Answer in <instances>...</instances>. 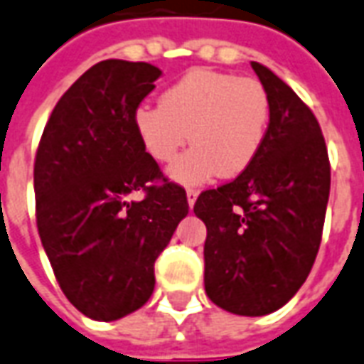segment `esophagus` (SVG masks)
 Wrapping results in <instances>:
<instances>
[{
    "label": "esophagus",
    "instance_id": "1",
    "mask_svg": "<svg viewBox=\"0 0 364 364\" xmlns=\"http://www.w3.org/2000/svg\"><path fill=\"white\" fill-rule=\"evenodd\" d=\"M196 196H198V191H196V189H187V203H189L191 208L195 206Z\"/></svg>",
    "mask_w": 364,
    "mask_h": 364
}]
</instances>
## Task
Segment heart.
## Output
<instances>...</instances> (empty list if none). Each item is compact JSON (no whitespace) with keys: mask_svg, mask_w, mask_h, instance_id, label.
<instances>
[{"mask_svg":"<svg viewBox=\"0 0 364 364\" xmlns=\"http://www.w3.org/2000/svg\"><path fill=\"white\" fill-rule=\"evenodd\" d=\"M270 123V96L252 77L193 69L164 90L160 106L134 112V129L152 160L166 164L187 141L195 146L169 175L183 185L237 177L255 161Z\"/></svg>","mask_w":364,"mask_h":364,"instance_id":"1","label":"heart"}]
</instances>
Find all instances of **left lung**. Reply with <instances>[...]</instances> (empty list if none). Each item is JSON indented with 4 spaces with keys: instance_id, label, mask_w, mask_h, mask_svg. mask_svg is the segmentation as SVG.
<instances>
[{
    "instance_id": "1",
    "label": "left lung",
    "mask_w": 364,
    "mask_h": 364,
    "mask_svg": "<svg viewBox=\"0 0 364 364\" xmlns=\"http://www.w3.org/2000/svg\"><path fill=\"white\" fill-rule=\"evenodd\" d=\"M270 96L260 152L235 179L203 191L204 287L241 316L278 311L299 291L318 255L330 196V160L311 107L268 67L250 61Z\"/></svg>"
}]
</instances>
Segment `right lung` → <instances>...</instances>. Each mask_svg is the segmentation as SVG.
<instances>
[{"mask_svg":"<svg viewBox=\"0 0 364 364\" xmlns=\"http://www.w3.org/2000/svg\"><path fill=\"white\" fill-rule=\"evenodd\" d=\"M161 75L106 59L53 107L34 160L36 225L61 291L85 316L117 320L154 291V262L189 214L187 193L142 146L134 112ZM145 198L136 203L128 195Z\"/></svg>","mask_w":364,"mask_h":364,"instance_id":"1","label":"right lung"}]
</instances>
